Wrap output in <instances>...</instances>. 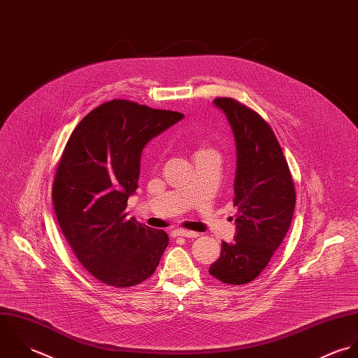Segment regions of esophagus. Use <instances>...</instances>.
<instances>
[{"mask_svg": "<svg viewBox=\"0 0 358 358\" xmlns=\"http://www.w3.org/2000/svg\"><path fill=\"white\" fill-rule=\"evenodd\" d=\"M175 236H182V238H197L199 234L197 232H192V231H185V229H176L173 232Z\"/></svg>", "mask_w": 358, "mask_h": 358, "instance_id": "34e87169", "label": "esophagus"}]
</instances>
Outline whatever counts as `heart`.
<instances>
[{
    "label": "heart",
    "mask_w": 358,
    "mask_h": 358,
    "mask_svg": "<svg viewBox=\"0 0 358 358\" xmlns=\"http://www.w3.org/2000/svg\"><path fill=\"white\" fill-rule=\"evenodd\" d=\"M200 151H207V148H203V150H200Z\"/></svg>",
    "instance_id": "obj_1"
}]
</instances>
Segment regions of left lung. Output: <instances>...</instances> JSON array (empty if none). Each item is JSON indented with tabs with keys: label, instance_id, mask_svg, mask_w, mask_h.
<instances>
[{
	"label": "left lung",
	"instance_id": "8db88e82",
	"mask_svg": "<svg viewBox=\"0 0 358 358\" xmlns=\"http://www.w3.org/2000/svg\"><path fill=\"white\" fill-rule=\"evenodd\" d=\"M236 141L235 241L222 243L210 275L228 285L254 280L286 236L296 204L289 165L271 126L229 97L214 100Z\"/></svg>",
	"mask_w": 358,
	"mask_h": 358
}]
</instances>
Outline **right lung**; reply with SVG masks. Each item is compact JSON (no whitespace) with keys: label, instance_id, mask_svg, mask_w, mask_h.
<instances>
[{"label":"right lung","instance_id":"1","mask_svg":"<svg viewBox=\"0 0 358 358\" xmlns=\"http://www.w3.org/2000/svg\"><path fill=\"white\" fill-rule=\"evenodd\" d=\"M183 114L111 100L72 131L52 186L59 228L80 264L101 283L127 289L148 279L169 238L126 220L144 145Z\"/></svg>","mask_w":358,"mask_h":358}]
</instances>
